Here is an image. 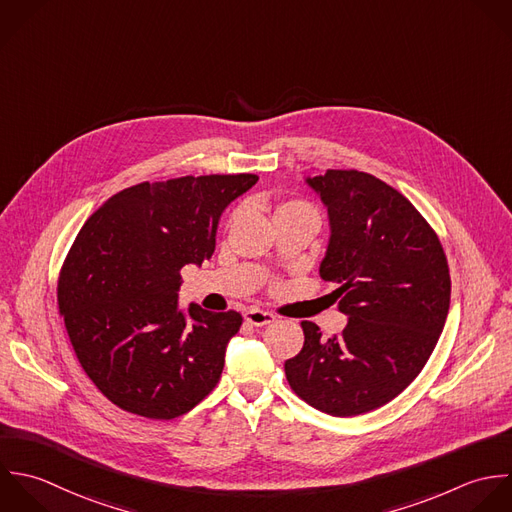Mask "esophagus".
<instances>
[{
	"label": "esophagus",
	"instance_id": "esophagus-1",
	"mask_svg": "<svg viewBox=\"0 0 512 512\" xmlns=\"http://www.w3.org/2000/svg\"><path fill=\"white\" fill-rule=\"evenodd\" d=\"M275 319H277V317H275L273 313L261 311V309H249V311L245 313V321H247L249 325H255V327L269 325V323H273Z\"/></svg>",
	"mask_w": 512,
	"mask_h": 512
}]
</instances>
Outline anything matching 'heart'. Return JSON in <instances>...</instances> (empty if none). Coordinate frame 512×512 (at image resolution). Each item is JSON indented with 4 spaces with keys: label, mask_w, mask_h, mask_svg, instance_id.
I'll list each match as a JSON object with an SVG mask.
<instances>
[{
    "label": "heart",
    "mask_w": 512,
    "mask_h": 512,
    "mask_svg": "<svg viewBox=\"0 0 512 512\" xmlns=\"http://www.w3.org/2000/svg\"><path fill=\"white\" fill-rule=\"evenodd\" d=\"M271 215H273V221L281 219V217H311V219H317L313 205L303 201V199H285V201L271 207ZM237 217H239V213H233L231 219H229V225H233L237 221Z\"/></svg>",
    "instance_id": "obj_1"
}]
</instances>
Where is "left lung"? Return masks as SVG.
<instances>
[{
	"label": "left lung",
	"instance_id": "obj_1",
	"mask_svg": "<svg viewBox=\"0 0 512 512\" xmlns=\"http://www.w3.org/2000/svg\"><path fill=\"white\" fill-rule=\"evenodd\" d=\"M307 183L331 223L319 273L339 285L331 295L349 323L323 339L303 321L305 343L285 375L311 407L355 417L393 401L427 365L449 313V263L427 219L385 181L327 169Z\"/></svg>",
	"mask_w": 512,
	"mask_h": 512
}]
</instances>
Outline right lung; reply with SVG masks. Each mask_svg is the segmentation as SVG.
I'll return each mask as SVG.
<instances>
[{"instance_id":"1","label":"right lung","mask_w":512,"mask_h":512,"mask_svg":"<svg viewBox=\"0 0 512 512\" xmlns=\"http://www.w3.org/2000/svg\"><path fill=\"white\" fill-rule=\"evenodd\" d=\"M257 175L139 183L109 197L77 233L57 305L79 365L119 409L157 421L189 413L219 383L237 311L177 307L181 267L215 251L225 207Z\"/></svg>"}]
</instances>
